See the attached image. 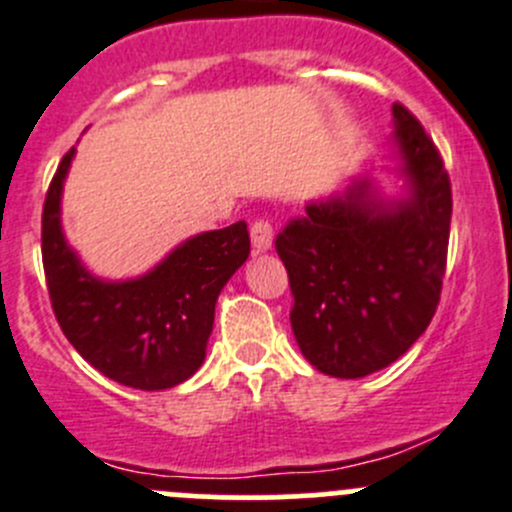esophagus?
Masks as SVG:
<instances>
[{
    "instance_id": "esophagus-1",
    "label": "esophagus",
    "mask_w": 512,
    "mask_h": 512,
    "mask_svg": "<svg viewBox=\"0 0 512 512\" xmlns=\"http://www.w3.org/2000/svg\"><path fill=\"white\" fill-rule=\"evenodd\" d=\"M250 235H252V250H255V252L270 250V245H272V225H270V220L260 217V220L252 222V225H250Z\"/></svg>"
}]
</instances>
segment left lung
Listing matches in <instances>:
<instances>
[{"mask_svg": "<svg viewBox=\"0 0 512 512\" xmlns=\"http://www.w3.org/2000/svg\"><path fill=\"white\" fill-rule=\"evenodd\" d=\"M395 140L413 197L382 207L367 182L307 205L277 232L290 277V322L302 355L332 377L388 367L433 320L448 262L453 190L440 150L405 104Z\"/></svg>", "mask_w": 512, "mask_h": 512, "instance_id": "8db88e82", "label": "left lung"}]
</instances>
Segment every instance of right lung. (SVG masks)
Returning <instances> with one entry per match:
<instances>
[{
  "mask_svg": "<svg viewBox=\"0 0 512 512\" xmlns=\"http://www.w3.org/2000/svg\"><path fill=\"white\" fill-rule=\"evenodd\" d=\"M72 157L74 150L62 157L42 207V265L54 317L74 350L109 380L137 390L175 388L205 360L217 295L250 255L247 222L192 237L140 280H97L59 227Z\"/></svg>",
  "mask_w": 512,
  "mask_h": 512,
  "instance_id": "obj_1",
  "label": "right lung"
}]
</instances>
